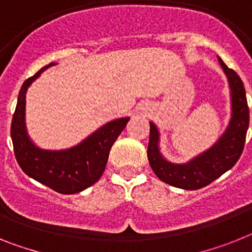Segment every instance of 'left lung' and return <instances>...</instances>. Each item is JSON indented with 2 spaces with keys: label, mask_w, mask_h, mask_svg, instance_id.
<instances>
[{
  "label": "left lung",
  "mask_w": 252,
  "mask_h": 252,
  "mask_svg": "<svg viewBox=\"0 0 252 252\" xmlns=\"http://www.w3.org/2000/svg\"><path fill=\"white\" fill-rule=\"evenodd\" d=\"M227 75L232 96V118L227 130L210 150L198 155L187 164H173L162 158L158 150V132L150 123V141L147 158L152 170L160 181L183 189H198L210 185L238 161L244 151L250 113L245 87L238 74L219 59Z\"/></svg>",
  "instance_id": "obj_1"
}]
</instances>
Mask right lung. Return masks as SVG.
I'll return each mask as SVG.
<instances>
[{
	"mask_svg": "<svg viewBox=\"0 0 252 252\" xmlns=\"http://www.w3.org/2000/svg\"><path fill=\"white\" fill-rule=\"evenodd\" d=\"M51 65H54V63L46 65L33 77L28 78L20 88L11 122L15 158L23 172L31 178L59 193H78L101 178L109 158L110 149L126 128L129 118L107 123L71 149L63 151L38 149L32 143L25 129V94L28 87Z\"/></svg>",
	"mask_w": 252,
	"mask_h": 252,
	"instance_id": "1",
	"label": "right lung"
}]
</instances>
